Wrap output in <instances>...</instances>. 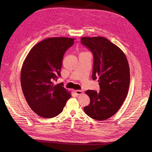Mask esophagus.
I'll return each mask as SVG.
<instances>
[{"label":"esophagus","mask_w":152,"mask_h":152,"mask_svg":"<svg viewBox=\"0 0 152 152\" xmlns=\"http://www.w3.org/2000/svg\"><path fill=\"white\" fill-rule=\"evenodd\" d=\"M75 92L76 93V95H79L82 94L83 93V91H81V90H75Z\"/></svg>","instance_id":"obj_1"}]
</instances>
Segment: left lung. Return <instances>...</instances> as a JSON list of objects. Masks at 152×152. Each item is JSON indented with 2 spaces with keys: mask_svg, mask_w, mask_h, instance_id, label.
<instances>
[{
  "mask_svg": "<svg viewBox=\"0 0 152 152\" xmlns=\"http://www.w3.org/2000/svg\"><path fill=\"white\" fill-rule=\"evenodd\" d=\"M81 43L92 51L94 66L92 78L99 79V92L87 90L90 104L84 112L92 119L106 120L121 108L128 93L130 69L123 51L103 37H83Z\"/></svg>",
  "mask_w": 152,
  "mask_h": 152,
  "instance_id": "left-lung-1",
  "label": "left lung"
}]
</instances>
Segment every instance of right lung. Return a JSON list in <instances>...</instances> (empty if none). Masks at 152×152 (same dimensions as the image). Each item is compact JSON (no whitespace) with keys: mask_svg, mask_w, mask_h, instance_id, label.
I'll return each instance as SVG.
<instances>
[{"mask_svg":"<svg viewBox=\"0 0 152 152\" xmlns=\"http://www.w3.org/2000/svg\"><path fill=\"white\" fill-rule=\"evenodd\" d=\"M75 38L53 37L42 40L29 52L23 63L20 81L29 107L39 116L58 115L71 95L60 84L63 57L74 43Z\"/></svg>","mask_w":152,"mask_h":152,"instance_id":"obj_1","label":"right lung"}]
</instances>
